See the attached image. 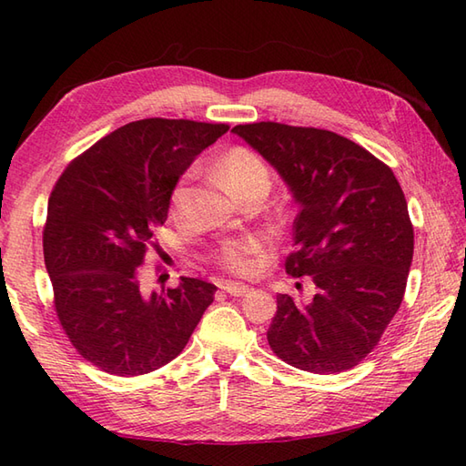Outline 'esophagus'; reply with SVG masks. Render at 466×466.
<instances>
[{"label": "esophagus", "mask_w": 466, "mask_h": 466, "mask_svg": "<svg viewBox=\"0 0 466 466\" xmlns=\"http://www.w3.org/2000/svg\"><path fill=\"white\" fill-rule=\"evenodd\" d=\"M222 290H224V292H228L230 296H244V294H248V292H250L248 286L234 284V282H226V284L222 286Z\"/></svg>", "instance_id": "obj_1"}]
</instances>
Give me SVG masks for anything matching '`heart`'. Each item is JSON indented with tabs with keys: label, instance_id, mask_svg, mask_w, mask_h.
<instances>
[{
	"label": "heart",
	"instance_id": "b5f03b06",
	"mask_svg": "<svg viewBox=\"0 0 466 466\" xmlns=\"http://www.w3.org/2000/svg\"><path fill=\"white\" fill-rule=\"evenodd\" d=\"M216 172L218 177H220V182L226 186V190L234 194L236 198H242L244 194L254 190L268 192L272 184V176L266 162L258 154L242 146H234L218 157ZM192 180L194 174L186 172L177 177L176 184L172 186L167 206H170V214L176 220H184L187 208H190ZM258 238L230 240L218 248V252L214 254V260L218 266H222L224 270L236 276H252L258 270Z\"/></svg>",
	"mask_w": 466,
	"mask_h": 466
}]
</instances>
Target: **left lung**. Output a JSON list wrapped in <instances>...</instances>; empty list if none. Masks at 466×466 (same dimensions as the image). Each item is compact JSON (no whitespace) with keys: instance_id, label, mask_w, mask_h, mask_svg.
I'll list each match as a JSON object with an SVG mask.
<instances>
[{"instance_id":"1","label":"left lung","mask_w":466,"mask_h":466,"mask_svg":"<svg viewBox=\"0 0 466 466\" xmlns=\"http://www.w3.org/2000/svg\"><path fill=\"white\" fill-rule=\"evenodd\" d=\"M232 132L290 187L299 216L284 266L316 286L306 304L276 296L270 349L306 372L349 370L379 344L407 289L414 232L397 176L362 146L319 127L256 122Z\"/></svg>"}]
</instances>
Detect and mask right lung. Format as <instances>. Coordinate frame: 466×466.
Masks as SVG:
<instances>
[{
    "instance_id": "add662e5",
    "label": "right lung",
    "mask_w": 466,
    "mask_h": 466,
    "mask_svg": "<svg viewBox=\"0 0 466 466\" xmlns=\"http://www.w3.org/2000/svg\"><path fill=\"white\" fill-rule=\"evenodd\" d=\"M228 124L147 117L130 122L72 160L56 182L44 226V260L69 342L116 376L174 360L190 340L216 286L186 279L144 292L140 266L167 200L194 157Z\"/></svg>"
}]
</instances>
